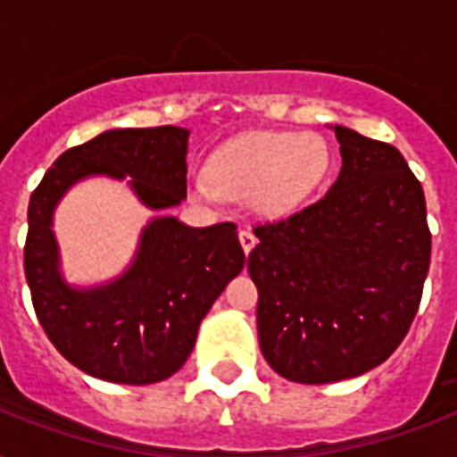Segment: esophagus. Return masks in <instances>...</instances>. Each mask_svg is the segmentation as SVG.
<instances>
[{
	"mask_svg": "<svg viewBox=\"0 0 457 457\" xmlns=\"http://www.w3.org/2000/svg\"><path fill=\"white\" fill-rule=\"evenodd\" d=\"M239 244H242L244 253L249 256L251 249L256 246V237H253V232H251V229H239Z\"/></svg>",
	"mask_w": 457,
	"mask_h": 457,
	"instance_id": "1",
	"label": "esophagus"
}]
</instances>
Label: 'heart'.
<instances>
[{
    "mask_svg": "<svg viewBox=\"0 0 457 457\" xmlns=\"http://www.w3.org/2000/svg\"><path fill=\"white\" fill-rule=\"evenodd\" d=\"M329 156L315 135L249 132L229 139L208 161V178L192 179V192L204 201L225 196L246 199L263 220L296 213L325 179Z\"/></svg>",
    "mask_w": 457,
    "mask_h": 457,
    "instance_id": "heart-1",
    "label": "heart"
}]
</instances>
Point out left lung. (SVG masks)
Listing matches in <instances>:
<instances>
[{"instance_id": "8db88e82", "label": "left lung", "mask_w": 457, "mask_h": 457, "mask_svg": "<svg viewBox=\"0 0 457 457\" xmlns=\"http://www.w3.org/2000/svg\"><path fill=\"white\" fill-rule=\"evenodd\" d=\"M341 170L329 192L253 229L258 344L299 384L351 379L408 334L429 270L425 192L396 146L332 125Z\"/></svg>"}]
</instances>
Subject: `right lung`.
<instances>
[{
	"mask_svg": "<svg viewBox=\"0 0 457 457\" xmlns=\"http://www.w3.org/2000/svg\"><path fill=\"white\" fill-rule=\"evenodd\" d=\"M189 130H106L61 154L28 206L25 279L42 329L75 368L106 382L154 384L185 365L215 299L242 272L235 222L189 228L168 208L187 199ZM87 177L128 179L157 215L143 228L131 265L109 283L71 286L60 270L53 211Z\"/></svg>",
	"mask_w": 457,
	"mask_h": 457,
	"instance_id": "obj_1",
	"label": "right lung"
}]
</instances>
